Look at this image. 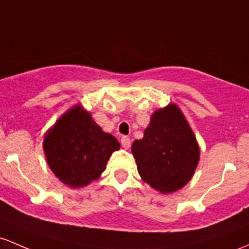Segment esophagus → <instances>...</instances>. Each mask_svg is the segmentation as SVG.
Returning <instances> with one entry per match:
<instances>
[{
    "label": "esophagus",
    "instance_id": "34e87169",
    "mask_svg": "<svg viewBox=\"0 0 249 249\" xmlns=\"http://www.w3.org/2000/svg\"><path fill=\"white\" fill-rule=\"evenodd\" d=\"M120 143H122V146L124 147V149H129L131 146V141L129 137H126V136H124V137H122L120 139Z\"/></svg>",
    "mask_w": 249,
    "mask_h": 249
}]
</instances>
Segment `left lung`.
<instances>
[{"label": "left lung", "instance_id": "1", "mask_svg": "<svg viewBox=\"0 0 249 249\" xmlns=\"http://www.w3.org/2000/svg\"><path fill=\"white\" fill-rule=\"evenodd\" d=\"M131 150L142 178L163 194L184 187L200 158L195 136L174 104L152 114L144 138L133 142Z\"/></svg>", "mask_w": 249, "mask_h": 249}]
</instances>
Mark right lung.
<instances>
[{
  "mask_svg": "<svg viewBox=\"0 0 249 249\" xmlns=\"http://www.w3.org/2000/svg\"><path fill=\"white\" fill-rule=\"evenodd\" d=\"M119 143L92 120L79 106L71 108L46 135L43 142L51 170L65 184L84 187L105 170Z\"/></svg>",
  "mask_w": 249,
  "mask_h": 249,
  "instance_id": "add662e5",
  "label": "right lung"
}]
</instances>
